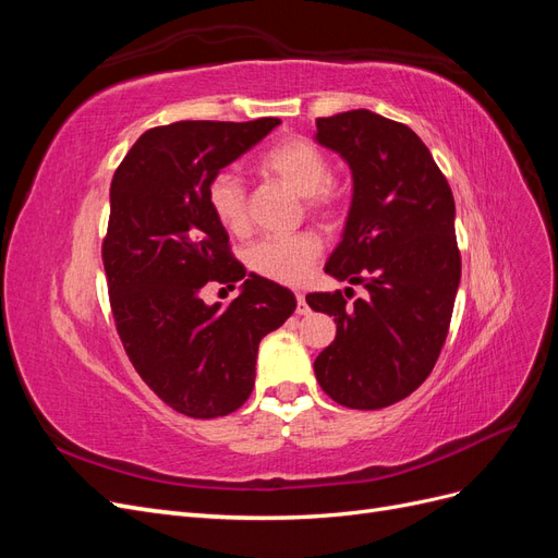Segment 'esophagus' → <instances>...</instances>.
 <instances>
[{
	"instance_id": "esophagus-1",
	"label": "esophagus",
	"mask_w": 558,
	"mask_h": 558,
	"mask_svg": "<svg viewBox=\"0 0 558 558\" xmlns=\"http://www.w3.org/2000/svg\"><path fill=\"white\" fill-rule=\"evenodd\" d=\"M295 314H300V316L310 314V305H307V300H305V295H302V293H298V310H295Z\"/></svg>"
}]
</instances>
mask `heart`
<instances>
[{"label":"heart","instance_id":"obj_1","mask_svg":"<svg viewBox=\"0 0 558 558\" xmlns=\"http://www.w3.org/2000/svg\"><path fill=\"white\" fill-rule=\"evenodd\" d=\"M260 172L277 179L286 189L305 199L314 216H330L342 199V185L330 177V160L324 148L305 137H286L269 146L258 160ZM207 202L214 218L228 232L242 234L248 228L246 193L242 181L221 172L209 181ZM320 256V242L312 232L275 238L253 244L246 263L253 272L279 283H300Z\"/></svg>","mask_w":558,"mask_h":558}]
</instances>
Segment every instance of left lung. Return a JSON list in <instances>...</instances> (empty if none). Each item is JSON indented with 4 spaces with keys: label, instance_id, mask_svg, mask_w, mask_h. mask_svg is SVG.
<instances>
[{
    "label": "left lung",
    "instance_id": "obj_1",
    "mask_svg": "<svg viewBox=\"0 0 558 558\" xmlns=\"http://www.w3.org/2000/svg\"><path fill=\"white\" fill-rule=\"evenodd\" d=\"M314 140L340 154L353 179L326 275L367 291L353 302L340 291L307 295L337 324L314 373L344 408L381 410L426 381L447 340L461 281L453 195L416 132L379 113L316 118Z\"/></svg>",
    "mask_w": 558,
    "mask_h": 558
}]
</instances>
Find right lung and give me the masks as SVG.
<instances>
[{"label": "right lung", "instance_id": "obj_1", "mask_svg": "<svg viewBox=\"0 0 558 558\" xmlns=\"http://www.w3.org/2000/svg\"><path fill=\"white\" fill-rule=\"evenodd\" d=\"M281 121H179L146 130L111 181L102 244L116 330L134 369L165 404L193 418L240 410L256 381L258 344L295 312L283 286L246 275L216 221L209 181ZM243 281L228 308L207 282Z\"/></svg>", "mask_w": 558, "mask_h": 558}]
</instances>
